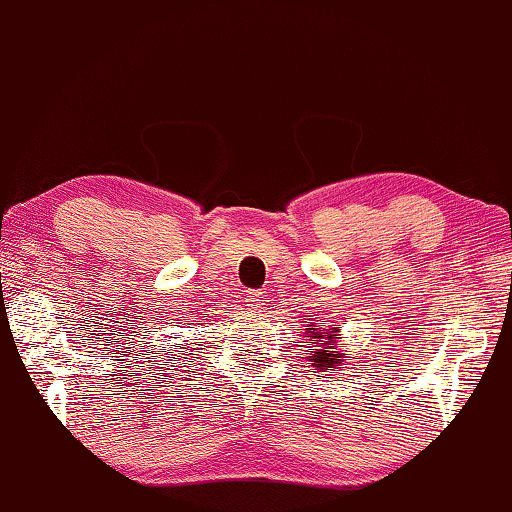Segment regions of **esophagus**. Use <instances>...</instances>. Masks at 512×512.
I'll return each mask as SVG.
<instances>
[{
	"instance_id": "1",
	"label": "esophagus",
	"mask_w": 512,
	"mask_h": 512,
	"mask_svg": "<svg viewBox=\"0 0 512 512\" xmlns=\"http://www.w3.org/2000/svg\"><path fill=\"white\" fill-rule=\"evenodd\" d=\"M262 301H264V297H262V292H248V306H253V308H262Z\"/></svg>"
}]
</instances>
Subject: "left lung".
I'll use <instances>...</instances> for the list:
<instances>
[{
  "mask_svg": "<svg viewBox=\"0 0 512 512\" xmlns=\"http://www.w3.org/2000/svg\"><path fill=\"white\" fill-rule=\"evenodd\" d=\"M308 343L315 345H308V348H315L313 355L308 362H313L315 371H334V369H341L343 364V352L338 348V327L334 325L331 329H325V325H320V329H315L313 325H308Z\"/></svg>",
  "mask_w": 512,
  "mask_h": 512,
  "instance_id": "8db88e82",
  "label": "left lung"
}]
</instances>
